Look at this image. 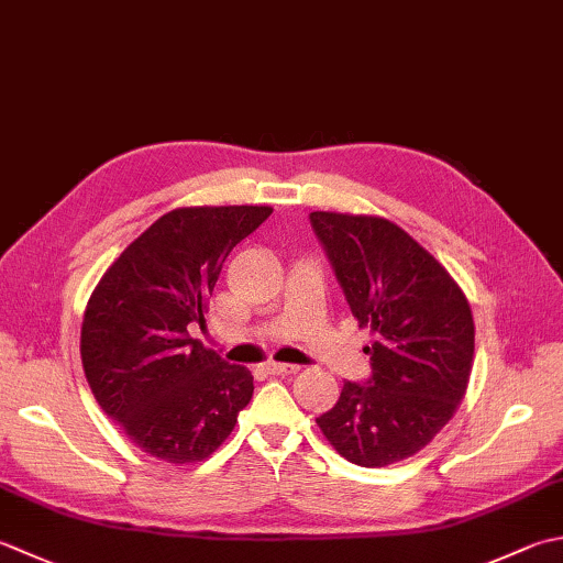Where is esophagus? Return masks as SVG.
<instances>
[{"label":"esophagus","instance_id":"obj_1","mask_svg":"<svg viewBox=\"0 0 563 563\" xmlns=\"http://www.w3.org/2000/svg\"><path fill=\"white\" fill-rule=\"evenodd\" d=\"M268 373H273V376H295L297 371H300V366H295V363H268L266 366Z\"/></svg>","mask_w":563,"mask_h":563}]
</instances>
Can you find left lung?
Instances as JSON below:
<instances>
[{"mask_svg": "<svg viewBox=\"0 0 563 563\" xmlns=\"http://www.w3.org/2000/svg\"><path fill=\"white\" fill-rule=\"evenodd\" d=\"M351 314L371 327V378L346 380L319 415L341 456L380 468L415 456L464 400L473 366L471 305L432 253L383 217L312 212Z\"/></svg>", "mask_w": 563, "mask_h": 563, "instance_id": "8db88e82", "label": "left lung"}]
</instances>
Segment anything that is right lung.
Here are the masks:
<instances>
[{"mask_svg": "<svg viewBox=\"0 0 563 563\" xmlns=\"http://www.w3.org/2000/svg\"><path fill=\"white\" fill-rule=\"evenodd\" d=\"M271 207H180L121 251L87 302L80 356L107 417L168 464L224 444L253 395V376L190 336L205 327L227 256Z\"/></svg>", "mask_w": 563, "mask_h": 563, "instance_id": "right-lung-1", "label": "right lung"}]
</instances>
